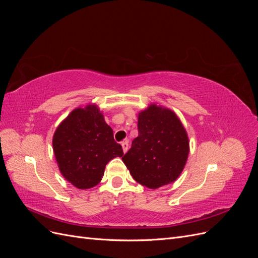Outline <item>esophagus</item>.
Masks as SVG:
<instances>
[{
  "label": "esophagus",
  "mask_w": 258,
  "mask_h": 258,
  "mask_svg": "<svg viewBox=\"0 0 258 258\" xmlns=\"http://www.w3.org/2000/svg\"><path fill=\"white\" fill-rule=\"evenodd\" d=\"M121 147H122V151H123V153H127L128 148H129V144H128V141H127V140H126V141L121 142Z\"/></svg>",
  "instance_id": "34e87169"
}]
</instances>
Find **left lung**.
Listing matches in <instances>:
<instances>
[{"mask_svg":"<svg viewBox=\"0 0 258 258\" xmlns=\"http://www.w3.org/2000/svg\"><path fill=\"white\" fill-rule=\"evenodd\" d=\"M139 136L121 158L138 183L151 189L176 181L189 154V140L177 115L152 103L139 112Z\"/></svg>","mask_w":258,"mask_h":258,"instance_id":"1","label":"left lung"}]
</instances>
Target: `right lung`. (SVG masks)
Returning <instances> with one entry per match:
<instances>
[{"label":"right lung","instance_id":"right-lung-1","mask_svg":"<svg viewBox=\"0 0 258 258\" xmlns=\"http://www.w3.org/2000/svg\"><path fill=\"white\" fill-rule=\"evenodd\" d=\"M52 148L60 173L80 189L98 185L107 162L123 155L95 103L74 108L60 122L52 137Z\"/></svg>","mask_w":258,"mask_h":258}]
</instances>
